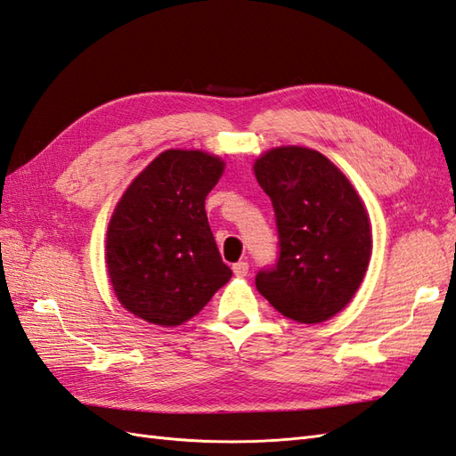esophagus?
<instances>
[{
  "label": "esophagus",
  "mask_w": 456,
  "mask_h": 456,
  "mask_svg": "<svg viewBox=\"0 0 456 456\" xmlns=\"http://www.w3.org/2000/svg\"><path fill=\"white\" fill-rule=\"evenodd\" d=\"M232 273H235L237 278H245L247 273H248V264H247V262L232 264Z\"/></svg>",
  "instance_id": "esophagus-1"
}]
</instances>
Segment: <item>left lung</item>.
I'll return each instance as SVG.
<instances>
[{
  "mask_svg": "<svg viewBox=\"0 0 456 456\" xmlns=\"http://www.w3.org/2000/svg\"><path fill=\"white\" fill-rule=\"evenodd\" d=\"M272 200L280 258L256 289L288 319L319 324L354 299L373 252L371 219L340 168L316 150L281 145L252 165Z\"/></svg>",
  "mask_w": 456,
  "mask_h": 456,
  "instance_id": "8db88e82",
  "label": "left lung"
}]
</instances>
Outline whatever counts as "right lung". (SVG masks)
Masks as SVG:
<instances>
[{"instance_id": "right-lung-1", "label": "right lung", "mask_w": 456, "mask_h": 456, "mask_svg": "<svg viewBox=\"0 0 456 456\" xmlns=\"http://www.w3.org/2000/svg\"><path fill=\"white\" fill-rule=\"evenodd\" d=\"M224 171L217 155L167 150L114 206L104 262L116 299L137 319L184 324L231 280L206 216V196Z\"/></svg>"}]
</instances>
